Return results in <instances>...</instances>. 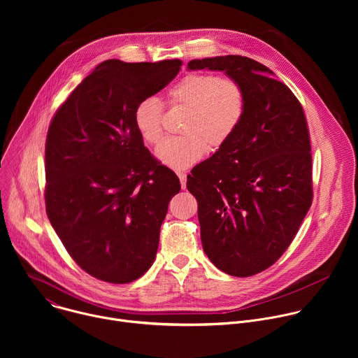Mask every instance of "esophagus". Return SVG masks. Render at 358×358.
I'll list each match as a JSON object with an SVG mask.
<instances>
[{
  "instance_id": "esophagus-1",
  "label": "esophagus",
  "mask_w": 358,
  "mask_h": 358,
  "mask_svg": "<svg viewBox=\"0 0 358 358\" xmlns=\"http://www.w3.org/2000/svg\"><path fill=\"white\" fill-rule=\"evenodd\" d=\"M177 176H178V178H180L181 188H182V189H185V187H187V173L180 171V173H177Z\"/></svg>"
}]
</instances>
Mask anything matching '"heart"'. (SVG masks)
<instances>
[{"mask_svg":"<svg viewBox=\"0 0 358 358\" xmlns=\"http://www.w3.org/2000/svg\"><path fill=\"white\" fill-rule=\"evenodd\" d=\"M170 106L187 109L180 131L156 150L157 160L173 170L196 164L207 150L222 148L238 131L246 112V93L229 76L210 72L188 73L167 90ZM163 106L156 97L141 99L133 110V124L143 141L156 144L163 136Z\"/></svg>","mask_w":358,"mask_h":358,"instance_id":"b5f03b06","label":"heart"}]
</instances>
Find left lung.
I'll return each mask as SVG.
<instances>
[{"instance_id": "left-lung-1", "label": "left lung", "mask_w": 358, "mask_h": 358, "mask_svg": "<svg viewBox=\"0 0 358 358\" xmlns=\"http://www.w3.org/2000/svg\"><path fill=\"white\" fill-rule=\"evenodd\" d=\"M188 69L222 71L245 89L238 131L192 169L187 188L210 261L231 276L257 275L282 257L312 206L308 122L293 92L250 58L194 59Z\"/></svg>"}]
</instances>
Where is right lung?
<instances>
[{
	"label": "right lung",
	"mask_w": 358,
	"mask_h": 358,
	"mask_svg": "<svg viewBox=\"0 0 358 358\" xmlns=\"http://www.w3.org/2000/svg\"><path fill=\"white\" fill-rule=\"evenodd\" d=\"M181 65L101 62L49 124L46 214L72 259L99 280L130 283L155 262L169 202L181 185L144 147L133 110Z\"/></svg>",
	"instance_id": "right-lung-1"
}]
</instances>
